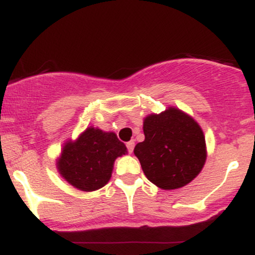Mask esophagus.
I'll return each instance as SVG.
<instances>
[{"mask_svg": "<svg viewBox=\"0 0 255 255\" xmlns=\"http://www.w3.org/2000/svg\"><path fill=\"white\" fill-rule=\"evenodd\" d=\"M126 146H127L128 152L131 153V152H133V150H134V141H128L127 144H126Z\"/></svg>", "mask_w": 255, "mask_h": 255, "instance_id": "34e87169", "label": "esophagus"}]
</instances>
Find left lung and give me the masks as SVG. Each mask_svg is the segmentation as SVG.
Returning a JSON list of instances; mask_svg holds the SVG:
<instances>
[{
	"mask_svg": "<svg viewBox=\"0 0 255 255\" xmlns=\"http://www.w3.org/2000/svg\"><path fill=\"white\" fill-rule=\"evenodd\" d=\"M145 140L134 154L152 183L177 189L198 176L206 160L203 129L194 119L176 108L151 114L144 120Z\"/></svg>",
	"mask_w": 255,
	"mask_h": 255,
	"instance_id": "8db88e82",
	"label": "left lung"
}]
</instances>
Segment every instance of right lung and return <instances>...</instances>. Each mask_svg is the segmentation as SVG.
<instances>
[{
	"label": "right lung",
	"instance_id": "add662e5",
	"mask_svg": "<svg viewBox=\"0 0 255 255\" xmlns=\"http://www.w3.org/2000/svg\"><path fill=\"white\" fill-rule=\"evenodd\" d=\"M126 153L127 147L115 133L89 127L75 141L64 144L57 169L75 188L97 191L109 182L116 158Z\"/></svg>",
	"mask_w": 255,
	"mask_h": 255
}]
</instances>
